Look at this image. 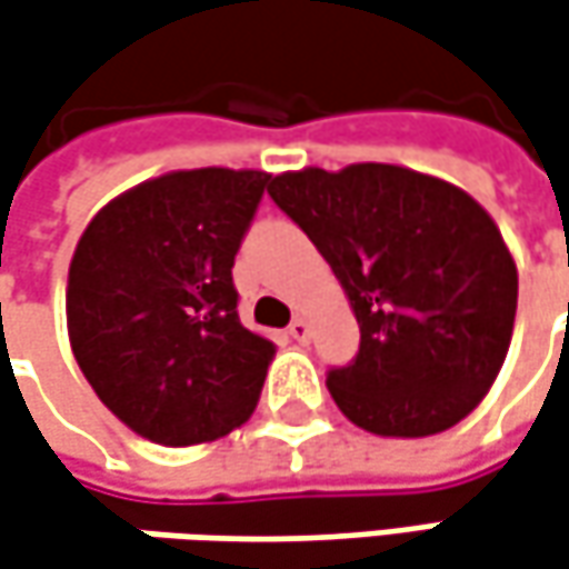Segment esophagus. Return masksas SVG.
<instances>
[{
  "mask_svg": "<svg viewBox=\"0 0 569 569\" xmlns=\"http://www.w3.org/2000/svg\"><path fill=\"white\" fill-rule=\"evenodd\" d=\"M289 338H292V341H299V345H306V341L312 338V325H309V318H296V321L289 325Z\"/></svg>",
  "mask_w": 569,
  "mask_h": 569,
  "instance_id": "34e87169",
  "label": "esophagus"
}]
</instances>
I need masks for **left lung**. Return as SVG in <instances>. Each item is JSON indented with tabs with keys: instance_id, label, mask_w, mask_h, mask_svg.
Returning <instances> with one entry per match:
<instances>
[{
	"instance_id": "8db88e82",
	"label": "left lung",
	"mask_w": 569,
	"mask_h": 569,
	"mask_svg": "<svg viewBox=\"0 0 569 569\" xmlns=\"http://www.w3.org/2000/svg\"><path fill=\"white\" fill-rule=\"evenodd\" d=\"M270 199L341 280L360 351L328 370L357 428L425 438L467 418L512 341L516 260L463 189L392 163L280 173Z\"/></svg>"
}]
</instances>
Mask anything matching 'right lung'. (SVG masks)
<instances>
[{"instance_id": "1", "label": "right lung", "mask_w": 569, "mask_h": 569, "mask_svg": "<svg viewBox=\"0 0 569 569\" xmlns=\"http://www.w3.org/2000/svg\"><path fill=\"white\" fill-rule=\"evenodd\" d=\"M270 173L177 170L86 224L67 280L70 348L96 396L153 445L216 441L251 418L273 341L231 280Z\"/></svg>"}]
</instances>
